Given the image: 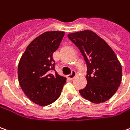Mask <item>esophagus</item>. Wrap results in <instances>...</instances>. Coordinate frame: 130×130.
Instances as JSON below:
<instances>
[{
	"instance_id": "34e87169",
	"label": "esophagus",
	"mask_w": 130,
	"mask_h": 130,
	"mask_svg": "<svg viewBox=\"0 0 130 130\" xmlns=\"http://www.w3.org/2000/svg\"><path fill=\"white\" fill-rule=\"evenodd\" d=\"M75 75H76V73L75 72V71H73L72 72V73L69 75H68L67 77H68V78L70 79V80H72V79H73L75 77Z\"/></svg>"
}]
</instances>
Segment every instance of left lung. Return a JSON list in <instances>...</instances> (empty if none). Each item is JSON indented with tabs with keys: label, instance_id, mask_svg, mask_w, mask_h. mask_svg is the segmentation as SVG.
I'll list each match as a JSON object with an SVG mask.
<instances>
[{
	"label": "left lung",
	"instance_id": "left-lung-1",
	"mask_svg": "<svg viewBox=\"0 0 130 130\" xmlns=\"http://www.w3.org/2000/svg\"><path fill=\"white\" fill-rule=\"evenodd\" d=\"M78 47L87 65V85L79 93L95 104L109 100L117 92L122 77V68L113 50L91 30L68 34Z\"/></svg>",
	"mask_w": 130,
	"mask_h": 130
}]
</instances>
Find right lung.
<instances>
[{"label":"right lung","instance_id":"obj_1","mask_svg":"<svg viewBox=\"0 0 130 130\" xmlns=\"http://www.w3.org/2000/svg\"><path fill=\"white\" fill-rule=\"evenodd\" d=\"M64 31H47L35 38L27 46L18 65L19 83L25 95L42 106L51 104L60 96L66 78L55 70L53 52L60 46Z\"/></svg>","mask_w":130,"mask_h":130}]
</instances>
